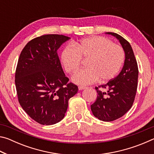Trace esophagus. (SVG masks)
I'll return each instance as SVG.
<instances>
[{"label":"esophagus","mask_w":154,"mask_h":154,"mask_svg":"<svg viewBox=\"0 0 154 154\" xmlns=\"http://www.w3.org/2000/svg\"><path fill=\"white\" fill-rule=\"evenodd\" d=\"M85 88H86V87H85V86H79V87H78V89H79V90H83L85 89Z\"/></svg>","instance_id":"obj_1"}]
</instances>
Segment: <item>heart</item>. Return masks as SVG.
I'll return each mask as SVG.
<instances>
[{
    "mask_svg": "<svg viewBox=\"0 0 154 154\" xmlns=\"http://www.w3.org/2000/svg\"><path fill=\"white\" fill-rule=\"evenodd\" d=\"M67 46L62 51L61 62L66 71L73 72L79 69L82 59H88V68L72 76V82L86 85L96 82H106L116 76L123 64L122 48L101 36H91Z\"/></svg>",
    "mask_w": 154,
    "mask_h": 154,
    "instance_id": "1",
    "label": "heart"
}]
</instances>
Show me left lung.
<instances>
[{"mask_svg": "<svg viewBox=\"0 0 154 154\" xmlns=\"http://www.w3.org/2000/svg\"><path fill=\"white\" fill-rule=\"evenodd\" d=\"M118 39L125 53L123 68L113 79L96 87V100L91 105L94 116L103 122H111L121 118L132 107L137 89V62L133 50L128 41L114 32H106Z\"/></svg>", "mask_w": 154, "mask_h": 154, "instance_id": "left-lung-1", "label": "left lung"}]
</instances>
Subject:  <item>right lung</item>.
I'll return each instance as SVG.
<instances>
[{"label": "right lung", "instance_id": "right-lung-1", "mask_svg": "<svg viewBox=\"0 0 154 154\" xmlns=\"http://www.w3.org/2000/svg\"><path fill=\"white\" fill-rule=\"evenodd\" d=\"M70 37L45 35L29 41L18 60L15 83L21 106L34 120L42 125L60 122L69 100L78 92L68 83L58 56V49Z\"/></svg>", "mask_w": 154, "mask_h": 154}]
</instances>
